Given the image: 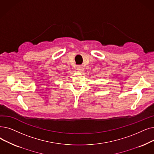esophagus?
Returning <instances> with one entry per match:
<instances>
[{
    "label": "esophagus",
    "mask_w": 154,
    "mask_h": 154,
    "mask_svg": "<svg viewBox=\"0 0 154 154\" xmlns=\"http://www.w3.org/2000/svg\"><path fill=\"white\" fill-rule=\"evenodd\" d=\"M84 66H82V65H79V66H77V70L79 72H82L84 70Z\"/></svg>",
    "instance_id": "esophagus-1"
}]
</instances>
